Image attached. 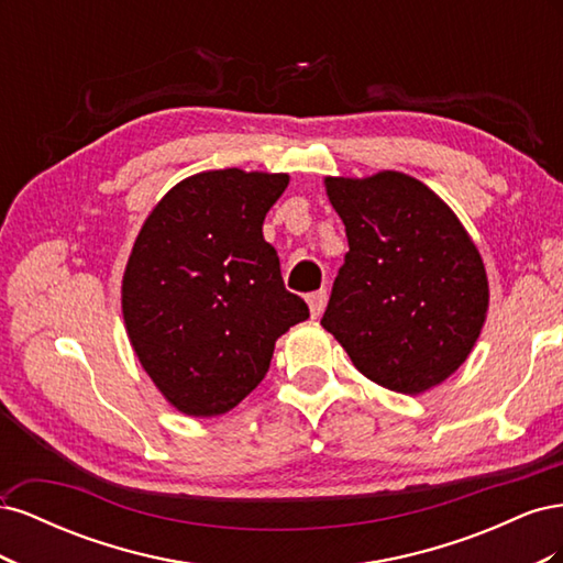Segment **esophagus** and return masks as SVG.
Masks as SVG:
<instances>
[{"instance_id":"1","label":"esophagus","mask_w":563,"mask_h":563,"mask_svg":"<svg viewBox=\"0 0 563 563\" xmlns=\"http://www.w3.org/2000/svg\"><path fill=\"white\" fill-rule=\"evenodd\" d=\"M327 300H329V294L323 291H314V294H310L308 296V305H310V314L317 319V317H321V312H323V308H327Z\"/></svg>"}]
</instances>
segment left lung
Returning a JSON list of instances; mask_svg holds the SVG:
<instances>
[{"label":"left lung","mask_w":563,"mask_h":563,"mask_svg":"<svg viewBox=\"0 0 563 563\" xmlns=\"http://www.w3.org/2000/svg\"><path fill=\"white\" fill-rule=\"evenodd\" d=\"M323 185L350 251L321 327L368 380L422 395L482 335L490 298L482 253L449 203L401 172Z\"/></svg>","instance_id":"1"}]
</instances>
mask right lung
<instances>
[{
    "instance_id": "1",
    "label": "right lung",
    "mask_w": 563,
    "mask_h": 563,
    "mask_svg": "<svg viewBox=\"0 0 563 563\" xmlns=\"http://www.w3.org/2000/svg\"><path fill=\"white\" fill-rule=\"evenodd\" d=\"M286 185L288 174H195L157 201L135 236L122 279L126 335L185 416L232 411L265 378L277 338L310 317L263 240Z\"/></svg>"
}]
</instances>
